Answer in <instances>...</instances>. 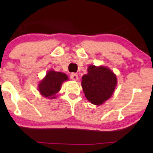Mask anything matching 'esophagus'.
<instances>
[{
    "instance_id": "obj_1",
    "label": "esophagus",
    "mask_w": 153,
    "mask_h": 153,
    "mask_svg": "<svg viewBox=\"0 0 153 153\" xmlns=\"http://www.w3.org/2000/svg\"><path fill=\"white\" fill-rule=\"evenodd\" d=\"M71 78L73 80H78V75L76 74V73H71Z\"/></svg>"
}]
</instances>
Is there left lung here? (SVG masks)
I'll list each match as a JSON object with an SVG mask.
<instances>
[{
	"mask_svg": "<svg viewBox=\"0 0 153 153\" xmlns=\"http://www.w3.org/2000/svg\"><path fill=\"white\" fill-rule=\"evenodd\" d=\"M117 82V77L108 68L90 65L81 85L86 99L93 104L101 105L112 96Z\"/></svg>",
	"mask_w": 153,
	"mask_h": 153,
	"instance_id": "obj_1",
	"label": "left lung"
}]
</instances>
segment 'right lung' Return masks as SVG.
Masks as SVG:
<instances>
[{
	"label": "right lung",
	"instance_id": "obj_1",
	"mask_svg": "<svg viewBox=\"0 0 153 153\" xmlns=\"http://www.w3.org/2000/svg\"><path fill=\"white\" fill-rule=\"evenodd\" d=\"M68 79V77L65 73L50 71L47 73L46 77L40 82L39 90L45 97L53 99L55 98L54 95L60 90L62 82Z\"/></svg>",
	"mask_w": 153,
	"mask_h": 153
}]
</instances>
